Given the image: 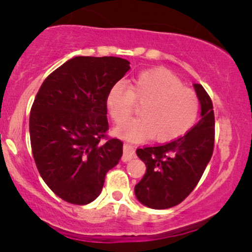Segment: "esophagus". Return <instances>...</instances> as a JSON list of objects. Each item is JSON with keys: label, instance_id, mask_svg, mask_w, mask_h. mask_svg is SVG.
Masks as SVG:
<instances>
[{"label": "esophagus", "instance_id": "obj_1", "mask_svg": "<svg viewBox=\"0 0 252 252\" xmlns=\"http://www.w3.org/2000/svg\"><path fill=\"white\" fill-rule=\"evenodd\" d=\"M135 148L134 146H131V144L129 143H124L123 146V156H122V160L124 162H128V161L132 160V158H135Z\"/></svg>", "mask_w": 252, "mask_h": 252}]
</instances>
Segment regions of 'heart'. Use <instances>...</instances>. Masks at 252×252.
Returning <instances> with one entry per match:
<instances>
[{
	"instance_id": "obj_1",
	"label": "heart",
	"mask_w": 252,
	"mask_h": 252,
	"mask_svg": "<svg viewBox=\"0 0 252 252\" xmlns=\"http://www.w3.org/2000/svg\"><path fill=\"white\" fill-rule=\"evenodd\" d=\"M142 105L141 117L125 121L131 116L134 103ZM106 110L115 123L116 135L129 141H142L153 136L158 142H170L195 126L200 102L192 90L172 72L163 68L144 71L129 88L123 83L111 86L106 94Z\"/></svg>"
}]
</instances>
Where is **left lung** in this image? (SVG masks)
<instances>
[{"instance_id":"1","label":"left lung","mask_w":252,"mask_h":252,"mask_svg":"<svg viewBox=\"0 0 252 252\" xmlns=\"http://www.w3.org/2000/svg\"><path fill=\"white\" fill-rule=\"evenodd\" d=\"M194 89L201 105V118L185 136L172 142L136 150L147 172L135 186L144 206L164 210L176 206L190 194L204 174L215 147L213 104L200 84Z\"/></svg>"}]
</instances>
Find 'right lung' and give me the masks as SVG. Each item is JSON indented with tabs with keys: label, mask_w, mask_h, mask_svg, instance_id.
<instances>
[{
	"label": "right lung",
	"mask_w": 252,
	"mask_h": 252,
	"mask_svg": "<svg viewBox=\"0 0 252 252\" xmlns=\"http://www.w3.org/2000/svg\"><path fill=\"white\" fill-rule=\"evenodd\" d=\"M129 63L116 57H74L37 91L30 116L32 153L46 185L70 204L94 201L122 158V141L106 136L105 102Z\"/></svg>",
	"instance_id": "1"
}]
</instances>
